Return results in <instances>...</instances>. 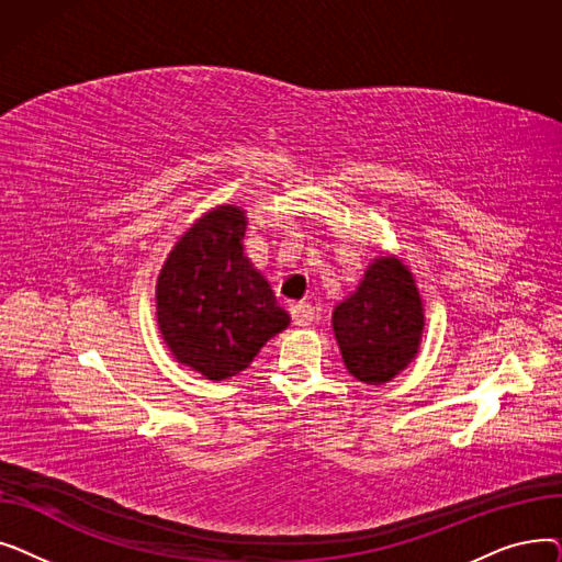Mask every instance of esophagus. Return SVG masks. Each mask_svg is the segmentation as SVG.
<instances>
[{
	"label": "esophagus",
	"instance_id": "1",
	"mask_svg": "<svg viewBox=\"0 0 562 562\" xmlns=\"http://www.w3.org/2000/svg\"><path fill=\"white\" fill-rule=\"evenodd\" d=\"M289 312H291V318H293V323H296V326H301V328L312 326L314 307L310 303H291Z\"/></svg>",
	"mask_w": 562,
	"mask_h": 562
}]
</instances>
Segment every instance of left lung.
I'll use <instances>...</instances> for the list:
<instances>
[{"instance_id": "obj_1", "label": "left lung", "mask_w": 562, "mask_h": 562, "mask_svg": "<svg viewBox=\"0 0 562 562\" xmlns=\"http://www.w3.org/2000/svg\"><path fill=\"white\" fill-rule=\"evenodd\" d=\"M426 326L424 303L407 266L375 257L358 289L333 312V330L350 375L382 385L415 360Z\"/></svg>"}]
</instances>
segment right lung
<instances>
[{"instance_id": "right-lung-1", "label": "right lung", "mask_w": 562, "mask_h": 562, "mask_svg": "<svg viewBox=\"0 0 562 562\" xmlns=\"http://www.w3.org/2000/svg\"><path fill=\"white\" fill-rule=\"evenodd\" d=\"M246 212L221 204L177 241L157 278V323L172 358L225 380L289 326V314L244 252Z\"/></svg>"}]
</instances>
